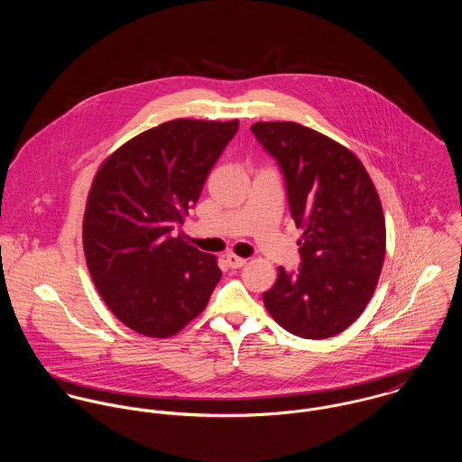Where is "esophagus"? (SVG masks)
<instances>
[{
  "instance_id": "obj_1",
  "label": "esophagus",
  "mask_w": 462,
  "mask_h": 462,
  "mask_svg": "<svg viewBox=\"0 0 462 462\" xmlns=\"http://www.w3.org/2000/svg\"><path fill=\"white\" fill-rule=\"evenodd\" d=\"M226 262H227V264H229L231 268H240V266H244V264L247 263V260L238 258L236 254H227V256H226Z\"/></svg>"
}]
</instances>
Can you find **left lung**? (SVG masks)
<instances>
[{
    "label": "left lung",
    "instance_id": "1",
    "mask_svg": "<svg viewBox=\"0 0 462 462\" xmlns=\"http://www.w3.org/2000/svg\"><path fill=\"white\" fill-rule=\"evenodd\" d=\"M251 132L277 160L291 217L304 231L299 272L279 266L264 308L295 336H336L361 317L383 270L379 194L361 160L322 133L297 123H256Z\"/></svg>",
    "mask_w": 462,
    "mask_h": 462
}]
</instances>
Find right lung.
<instances>
[{
  "instance_id": "obj_1",
  "label": "right lung",
  "mask_w": 462,
  "mask_h": 462,
  "mask_svg": "<svg viewBox=\"0 0 462 462\" xmlns=\"http://www.w3.org/2000/svg\"><path fill=\"white\" fill-rule=\"evenodd\" d=\"M238 121L176 119L114 151L94 176L83 251L110 311L130 329L171 337L206 308L217 258L174 236Z\"/></svg>"
}]
</instances>
